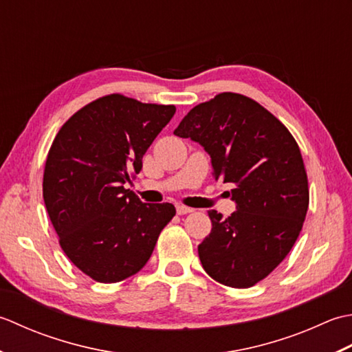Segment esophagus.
Returning <instances> with one entry per match:
<instances>
[{"mask_svg": "<svg viewBox=\"0 0 352 352\" xmlns=\"http://www.w3.org/2000/svg\"><path fill=\"white\" fill-rule=\"evenodd\" d=\"M195 210H192V208H190V206H185V205H176V212L179 214V216H184V214H190V212H192Z\"/></svg>", "mask_w": 352, "mask_h": 352, "instance_id": "obj_1", "label": "esophagus"}]
</instances>
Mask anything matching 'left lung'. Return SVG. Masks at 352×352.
Wrapping results in <instances>:
<instances>
[{
	"instance_id": "obj_1",
	"label": "left lung",
	"mask_w": 352,
	"mask_h": 352,
	"mask_svg": "<svg viewBox=\"0 0 352 352\" xmlns=\"http://www.w3.org/2000/svg\"><path fill=\"white\" fill-rule=\"evenodd\" d=\"M199 142L212 176L229 184L228 219L210 210L212 229L199 258L217 283L248 289L266 278L295 245L308 210L300 150L287 127L252 98L223 92L192 107L175 131Z\"/></svg>"
}]
</instances>
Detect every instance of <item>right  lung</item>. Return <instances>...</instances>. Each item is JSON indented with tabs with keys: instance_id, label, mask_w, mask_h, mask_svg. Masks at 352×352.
Masks as SVG:
<instances>
[{
	"instance_id": "obj_1",
	"label": "right lung",
	"mask_w": 352,
	"mask_h": 352,
	"mask_svg": "<svg viewBox=\"0 0 352 352\" xmlns=\"http://www.w3.org/2000/svg\"><path fill=\"white\" fill-rule=\"evenodd\" d=\"M175 112L106 96L76 112L50 148L42 184L50 220L63 252L98 283L138 274L176 214L171 204H144L124 188Z\"/></svg>"
}]
</instances>
